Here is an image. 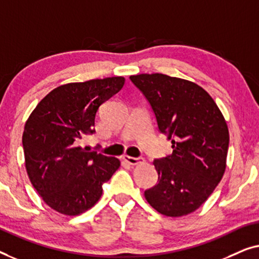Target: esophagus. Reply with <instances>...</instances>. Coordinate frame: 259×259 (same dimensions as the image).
I'll return each mask as SVG.
<instances>
[{
  "mask_svg": "<svg viewBox=\"0 0 259 259\" xmlns=\"http://www.w3.org/2000/svg\"><path fill=\"white\" fill-rule=\"evenodd\" d=\"M122 159L125 163H128V164H130V165H136V164H140V163H142V162H144L143 158H141V157H138V158L130 157V156H128V155L123 156Z\"/></svg>",
  "mask_w": 259,
  "mask_h": 259,
  "instance_id": "34e87169",
  "label": "esophagus"
}]
</instances>
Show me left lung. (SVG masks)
Returning <instances> with one entry per match:
<instances>
[{
	"instance_id": "8db88e82",
	"label": "left lung",
	"mask_w": 259,
	"mask_h": 259,
	"mask_svg": "<svg viewBox=\"0 0 259 259\" xmlns=\"http://www.w3.org/2000/svg\"><path fill=\"white\" fill-rule=\"evenodd\" d=\"M155 112L172 154L155 159L158 183L145 190L159 213L181 217L209 198L227 167L229 129L212 97L202 87L164 74L130 76Z\"/></svg>"
}]
</instances>
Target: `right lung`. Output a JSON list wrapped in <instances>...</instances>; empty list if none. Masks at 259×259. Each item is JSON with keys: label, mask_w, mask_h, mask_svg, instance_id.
<instances>
[{"label": "right lung", "mask_w": 259, "mask_h": 259, "mask_svg": "<svg viewBox=\"0 0 259 259\" xmlns=\"http://www.w3.org/2000/svg\"><path fill=\"white\" fill-rule=\"evenodd\" d=\"M124 82L116 76L57 87L25 122L22 144L29 180L57 212L77 216L93 207L103 192L102 185L121 165L118 158L89 151L79 143L95 133L100 105Z\"/></svg>", "instance_id": "right-lung-1"}]
</instances>
